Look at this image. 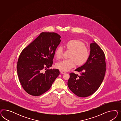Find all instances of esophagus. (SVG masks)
<instances>
[{
    "mask_svg": "<svg viewBox=\"0 0 121 121\" xmlns=\"http://www.w3.org/2000/svg\"><path fill=\"white\" fill-rule=\"evenodd\" d=\"M61 73L62 74H64V73H66V72L64 71H61Z\"/></svg>",
    "mask_w": 121,
    "mask_h": 121,
    "instance_id": "obj_1",
    "label": "esophagus"
}]
</instances>
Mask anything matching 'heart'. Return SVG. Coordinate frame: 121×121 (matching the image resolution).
Wrapping results in <instances>:
<instances>
[{"label":"heart","instance_id":"1","mask_svg":"<svg viewBox=\"0 0 121 121\" xmlns=\"http://www.w3.org/2000/svg\"><path fill=\"white\" fill-rule=\"evenodd\" d=\"M66 48L71 51L70 55L71 59H64L57 64V67L64 71L70 70L75 65L84 64L88 59L89 52L84 43L80 41L72 39L68 41L66 43ZM55 56L57 59H61L63 56V49L59 47L55 51Z\"/></svg>","mask_w":121,"mask_h":121}]
</instances>
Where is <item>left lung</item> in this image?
<instances>
[{
  "mask_svg": "<svg viewBox=\"0 0 121 121\" xmlns=\"http://www.w3.org/2000/svg\"><path fill=\"white\" fill-rule=\"evenodd\" d=\"M75 70L80 75L70 73L67 85L70 90L80 97L93 94L102 84L106 72L105 54L95 41L90 44V53L86 62Z\"/></svg>",
  "mask_w": 121,
  "mask_h": 121,
  "instance_id": "8db88e82",
  "label": "left lung"
}]
</instances>
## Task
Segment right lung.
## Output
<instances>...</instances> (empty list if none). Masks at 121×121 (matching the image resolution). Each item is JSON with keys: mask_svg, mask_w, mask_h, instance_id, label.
I'll return each instance as SVG.
<instances>
[{"mask_svg": "<svg viewBox=\"0 0 121 121\" xmlns=\"http://www.w3.org/2000/svg\"><path fill=\"white\" fill-rule=\"evenodd\" d=\"M61 37L54 32H42L24 48L19 56L17 70L22 88L30 95L38 96L48 91L60 73L51 67Z\"/></svg>", "mask_w": 121, "mask_h": 121, "instance_id": "obj_1", "label": "right lung"}]
</instances>
